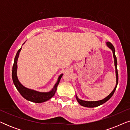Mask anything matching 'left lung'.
<instances>
[{"label":"left lung","instance_id":"1","mask_svg":"<svg viewBox=\"0 0 130 130\" xmlns=\"http://www.w3.org/2000/svg\"><path fill=\"white\" fill-rule=\"evenodd\" d=\"M106 45L108 46V47H109V48L111 50L113 53V58H114V64H115V73H116V82H117L116 85H115V88L113 89V90L112 91L111 93H110L108 96H106L105 98L102 99V100L97 101H83L78 98L77 96L76 95V98L77 99V102H79V104L80 105L83 106H85V107H88V108H93V107H96V106L101 105L104 104V103H105L106 101L109 100V99L112 96L113 94L114 93L115 90H116L117 85H118V70H117V57L115 54V48L113 46L112 44L109 42H106Z\"/></svg>","mask_w":130,"mask_h":130}]
</instances>
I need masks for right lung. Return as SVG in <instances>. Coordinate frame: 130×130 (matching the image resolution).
Segmentation results:
<instances>
[{
  "label": "right lung",
  "instance_id": "add662e5",
  "mask_svg": "<svg viewBox=\"0 0 130 130\" xmlns=\"http://www.w3.org/2000/svg\"><path fill=\"white\" fill-rule=\"evenodd\" d=\"M21 49H22V47L18 51L17 54H16L15 60H14L13 67H12V76L14 85H15V87L17 88V90H18L21 95H22L25 99H26V100L35 103H42L49 100V99H50L51 98L55 95V93H56L57 88V86L58 83L60 82V79H61L62 76H63V74H60L59 76V77H58L57 83L55 84L54 87H53V88L52 89V90H50V92H40L25 88V87L23 86V85L20 83V82L19 81L18 79L17 76V61L19 56V53H20Z\"/></svg>",
  "mask_w": 130,
  "mask_h": 130
}]
</instances>
